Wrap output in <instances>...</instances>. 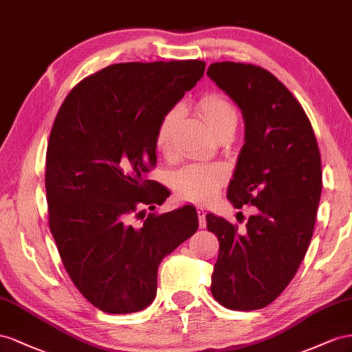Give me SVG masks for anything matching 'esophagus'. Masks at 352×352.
<instances>
[{"label": "esophagus", "instance_id": "esophagus-1", "mask_svg": "<svg viewBox=\"0 0 352 352\" xmlns=\"http://www.w3.org/2000/svg\"><path fill=\"white\" fill-rule=\"evenodd\" d=\"M197 217H199L200 228H205L206 227V210L202 206H197Z\"/></svg>", "mask_w": 352, "mask_h": 352}]
</instances>
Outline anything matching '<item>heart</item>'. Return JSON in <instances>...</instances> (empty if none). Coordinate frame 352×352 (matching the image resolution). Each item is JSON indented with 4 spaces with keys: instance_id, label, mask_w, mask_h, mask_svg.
<instances>
[{
    "instance_id": "1",
    "label": "heart",
    "mask_w": 352,
    "mask_h": 352,
    "mask_svg": "<svg viewBox=\"0 0 352 352\" xmlns=\"http://www.w3.org/2000/svg\"><path fill=\"white\" fill-rule=\"evenodd\" d=\"M197 107L206 122L218 134L230 120H236L232 103L219 93H208L199 100ZM182 109L170 107L160 119L155 134V147L160 155L173 152L174 137ZM227 178V168L223 164H188L173 174V187L178 197L188 202H208L212 199Z\"/></svg>"
}]
</instances>
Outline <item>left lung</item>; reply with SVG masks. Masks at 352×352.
Listing matches in <instances>:
<instances>
[{
    "label": "left lung",
    "mask_w": 352,
    "mask_h": 352,
    "mask_svg": "<svg viewBox=\"0 0 352 352\" xmlns=\"http://www.w3.org/2000/svg\"><path fill=\"white\" fill-rule=\"evenodd\" d=\"M206 74L245 119L227 197L237 209L256 208L243 232L206 215L219 240L210 292L228 309H259L283 292L307 254L321 196L320 150L305 110L268 70L217 62Z\"/></svg>",
    "instance_id": "obj_1"
}]
</instances>
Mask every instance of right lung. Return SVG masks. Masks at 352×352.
<instances>
[{
	"label": "right lung",
	"mask_w": 352,
	"mask_h": 352,
	"mask_svg": "<svg viewBox=\"0 0 352 352\" xmlns=\"http://www.w3.org/2000/svg\"><path fill=\"white\" fill-rule=\"evenodd\" d=\"M205 66L110 65L84 78L60 106L47 147L48 224L70 280L104 313L152 304L160 261L199 227L192 205L147 215L144 206L153 210L169 196L146 178L156 165V128Z\"/></svg>",
	"instance_id": "add662e5"
}]
</instances>
